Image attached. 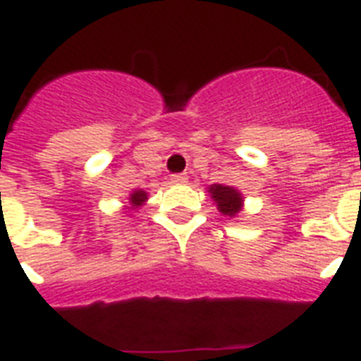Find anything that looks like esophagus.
I'll use <instances>...</instances> for the list:
<instances>
[{"instance_id":"34e87169","label":"esophagus","mask_w":361,"mask_h":361,"mask_svg":"<svg viewBox=\"0 0 361 361\" xmlns=\"http://www.w3.org/2000/svg\"><path fill=\"white\" fill-rule=\"evenodd\" d=\"M187 174H174L172 176V183H176V185H183V183H187Z\"/></svg>"}]
</instances>
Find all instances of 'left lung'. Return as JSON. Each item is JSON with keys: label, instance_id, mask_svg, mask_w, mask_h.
<instances>
[{"label": "left lung", "instance_id": "8db88e82", "mask_svg": "<svg viewBox=\"0 0 361 361\" xmlns=\"http://www.w3.org/2000/svg\"><path fill=\"white\" fill-rule=\"evenodd\" d=\"M209 197L214 198L215 206L219 209V214L226 217H238L243 212V195L238 191L236 187L223 185V183H214L208 187Z\"/></svg>", "mask_w": 361, "mask_h": 361}]
</instances>
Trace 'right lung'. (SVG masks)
<instances>
[{
	"mask_svg": "<svg viewBox=\"0 0 361 361\" xmlns=\"http://www.w3.org/2000/svg\"><path fill=\"white\" fill-rule=\"evenodd\" d=\"M127 206H123L125 212H135V209H140L144 204L147 202V192L144 189H135L130 191V195L127 197Z\"/></svg>",
	"mask_w": 361,
	"mask_h": 361,
	"instance_id": "obj_1",
	"label": "right lung"
}]
</instances>
